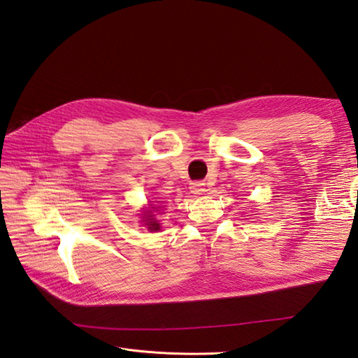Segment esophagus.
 Returning <instances> with one entry per match:
<instances>
[{"mask_svg":"<svg viewBox=\"0 0 358 358\" xmlns=\"http://www.w3.org/2000/svg\"><path fill=\"white\" fill-rule=\"evenodd\" d=\"M191 191L194 192V194H203V192H205V183H199V181H197V183H192L191 185Z\"/></svg>","mask_w":358,"mask_h":358,"instance_id":"esophagus-1","label":"esophagus"}]
</instances>
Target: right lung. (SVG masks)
<instances>
[{
    "mask_svg": "<svg viewBox=\"0 0 358 358\" xmlns=\"http://www.w3.org/2000/svg\"><path fill=\"white\" fill-rule=\"evenodd\" d=\"M147 217H150V215H147ZM145 225L149 227V229H150V231H153V229H155V231H157V229H159V223H158L157 220H153V219H147V220H145Z\"/></svg>",
    "mask_w": 358,
    "mask_h": 358,
    "instance_id": "1",
    "label": "right lung"
}]
</instances>
